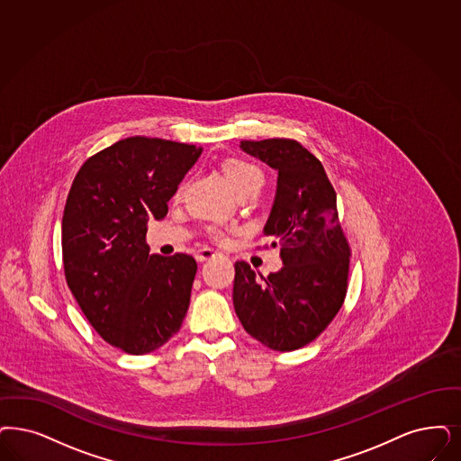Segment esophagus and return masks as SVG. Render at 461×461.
Wrapping results in <instances>:
<instances>
[{
    "mask_svg": "<svg viewBox=\"0 0 461 461\" xmlns=\"http://www.w3.org/2000/svg\"><path fill=\"white\" fill-rule=\"evenodd\" d=\"M217 255V251L215 249H210V248H203V249H198L194 256H196V259L198 261H206V259H210V258H213V256Z\"/></svg>",
    "mask_w": 461,
    "mask_h": 461,
    "instance_id": "34e87169",
    "label": "esophagus"
}]
</instances>
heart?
<instances>
[{"mask_svg": "<svg viewBox=\"0 0 461 461\" xmlns=\"http://www.w3.org/2000/svg\"><path fill=\"white\" fill-rule=\"evenodd\" d=\"M223 172L225 177L229 179V183L232 185V188L236 189L238 194L248 193V191H261L263 185H265V176L263 172L256 167L255 164L242 160V158H232L229 162L223 164ZM185 191V183H181L176 191L174 196L179 198ZM208 236L215 240H223L225 239V232L222 229L217 227H210L208 229Z\"/></svg>", "mask_w": 461, "mask_h": 461, "instance_id": "b5f03b06", "label": "heart"}]
</instances>
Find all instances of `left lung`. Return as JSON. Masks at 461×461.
I'll return each instance as SVG.
<instances>
[{
    "mask_svg": "<svg viewBox=\"0 0 461 461\" xmlns=\"http://www.w3.org/2000/svg\"><path fill=\"white\" fill-rule=\"evenodd\" d=\"M240 149L278 171L265 234L280 246L284 267L265 278L238 261L234 309L256 340L278 352L297 350L323 333L347 295L352 249L337 193L323 164L295 140H242Z\"/></svg>",
    "mask_w": 461,
    "mask_h": 461,
    "instance_id": "obj_1",
    "label": "left lung"
}]
</instances>
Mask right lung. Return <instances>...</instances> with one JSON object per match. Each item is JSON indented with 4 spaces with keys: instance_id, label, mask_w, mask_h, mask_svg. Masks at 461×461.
<instances>
[{
    "instance_id": "obj_1",
    "label": "right lung",
    "mask_w": 461,
    "mask_h": 461,
    "mask_svg": "<svg viewBox=\"0 0 461 461\" xmlns=\"http://www.w3.org/2000/svg\"><path fill=\"white\" fill-rule=\"evenodd\" d=\"M202 149L130 137L88 157L69 188L61 248L65 278L104 340L141 356L162 347L186 316L198 265L193 256L149 255L150 221Z\"/></svg>"
}]
</instances>
